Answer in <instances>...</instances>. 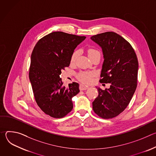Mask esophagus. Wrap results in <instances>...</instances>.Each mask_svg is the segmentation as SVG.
Listing matches in <instances>:
<instances>
[{"label":"esophagus","mask_w":156,"mask_h":156,"mask_svg":"<svg viewBox=\"0 0 156 156\" xmlns=\"http://www.w3.org/2000/svg\"><path fill=\"white\" fill-rule=\"evenodd\" d=\"M87 88H88L87 86H84V85H83V84H80V90L81 91L86 90H87Z\"/></svg>","instance_id":"esophagus-1"}]
</instances>
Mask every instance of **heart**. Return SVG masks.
I'll list each match as a JSON object with an SVG mask.
<instances>
[{"label": "heart", "mask_w": 156, "mask_h": 156, "mask_svg": "<svg viewBox=\"0 0 156 156\" xmlns=\"http://www.w3.org/2000/svg\"><path fill=\"white\" fill-rule=\"evenodd\" d=\"M87 52L90 59L93 57H94L95 55H96L97 54H100V52L98 50L94 48H89L87 50ZM78 56V50L74 51L72 54L71 58H70L71 63H74L76 61ZM94 76V73L93 72H80L77 75L78 79L84 84L91 83L93 81Z\"/></svg>", "instance_id": "heart-1"}]
</instances>
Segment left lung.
Listing matches in <instances>:
<instances>
[{"label": "left lung", "mask_w": 156, "mask_h": 156, "mask_svg": "<svg viewBox=\"0 0 156 156\" xmlns=\"http://www.w3.org/2000/svg\"><path fill=\"white\" fill-rule=\"evenodd\" d=\"M91 39L102 48L104 62L100 82L109 83L93 102L94 112L104 119L117 117L126 108L137 87L138 61L131 44L116 33L108 31Z\"/></svg>", "instance_id": "1"}]
</instances>
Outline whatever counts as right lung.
Returning <instances> with one entry per match:
<instances>
[{"mask_svg":"<svg viewBox=\"0 0 156 156\" xmlns=\"http://www.w3.org/2000/svg\"><path fill=\"white\" fill-rule=\"evenodd\" d=\"M85 36L62 31L52 32L40 39L31 56L29 78L37 105L46 114L59 119L70 112L72 98L79 92L73 82L63 86L62 70L70 63L72 53Z\"/></svg>","mask_w":156,"mask_h":156,"instance_id":"obj_1","label":"right lung"}]
</instances>
